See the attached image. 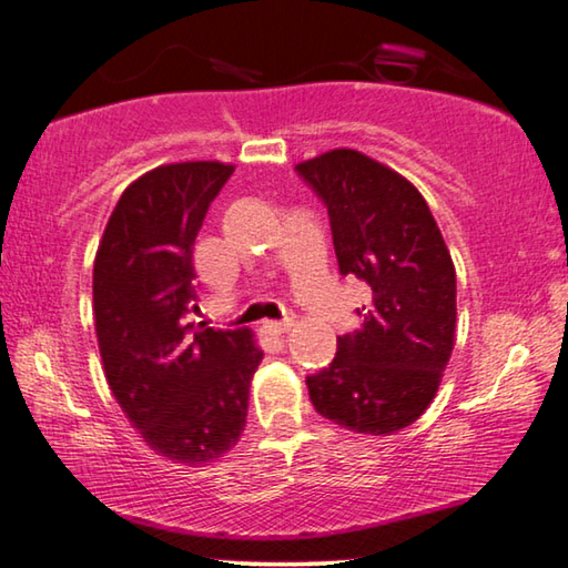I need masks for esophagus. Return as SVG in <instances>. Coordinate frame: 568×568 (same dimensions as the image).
Segmentation results:
<instances>
[{
    "mask_svg": "<svg viewBox=\"0 0 568 568\" xmlns=\"http://www.w3.org/2000/svg\"><path fill=\"white\" fill-rule=\"evenodd\" d=\"M290 327H292V320H284V322H264V324H262L264 334H272V337H278V334H284Z\"/></svg>",
    "mask_w": 568,
    "mask_h": 568,
    "instance_id": "obj_1",
    "label": "esophagus"
}]
</instances>
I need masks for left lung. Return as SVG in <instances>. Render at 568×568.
<instances>
[{
    "instance_id": "1",
    "label": "left lung",
    "mask_w": 568,
    "mask_h": 568,
    "mask_svg": "<svg viewBox=\"0 0 568 568\" xmlns=\"http://www.w3.org/2000/svg\"><path fill=\"white\" fill-rule=\"evenodd\" d=\"M327 203L339 272L369 284L359 329L306 377L314 410L347 430L389 435L438 393L455 345V266L420 191L352 148L296 163Z\"/></svg>"
}]
</instances>
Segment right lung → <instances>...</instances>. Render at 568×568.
<instances>
[{
    "instance_id": "1",
    "label": "right lung",
    "mask_w": 568,
    "mask_h": 568,
    "mask_svg": "<svg viewBox=\"0 0 568 568\" xmlns=\"http://www.w3.org/2000/svg\"><path fill=\"white\" fill-rule=\"evenodd\" d=\"M234 173L221 161L165 163L123 191L92 266V317L110 393L145 445L183 466L223 458L246 425L264 359L251 329L189 322L199 310L193 244Z\"/></svg>"
}]
</instances>
